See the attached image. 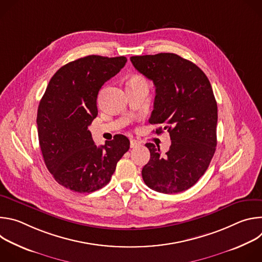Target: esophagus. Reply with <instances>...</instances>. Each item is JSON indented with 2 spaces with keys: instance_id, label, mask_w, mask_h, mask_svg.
I'll list each match as a JSON object with an SVG mask.
<instances>
[{
  "instance_id": "obj_1",
  "label": "esophagus",
  "mask_w": 262,
  "mask_h": 262,
  "mask_svg": "<svg viewBox=\"0 0 262 262\" xmlns=\"http://www.w3.org/2000/svg\"><path fill=\"white\" fill-rule=\"evenodd\" d=\"M140 145H141V142H140V141L135 140V139H132V140H130V147H132V148L139 147Z\"/></svg>"
}]
</instances>
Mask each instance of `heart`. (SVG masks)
<instances>
[{
	"instance_id": "1",
	"label": "heart",
	"mask_w": 262,
	"mask_h": 262,
	"mask_svg": "<svg viewBox=\"0 0 262 262\" xmlns=\"http://www.w3.org/2000/svg\"><path fill=\"white\" fill-rule=\"evenodd\" d=\"M140 81H143L140 77H133L128 83H132V82H140Z\"/></svg>"
}]
</instances>
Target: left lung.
<instances>
[{
	"label": "left lung",
	"mask_w": 262,
	"mask_h": 262,
	"mask_svg": "<svg viewBox=\"0 0 262 262\" xmlns=\"http://www.w3.org/2000/svg\"><path fill=\"white\" fill-rule=\"evenodd\" d=\"M130 61L156 86L149 123L163 124L171 138L164 156L160 146L145 144L150 160L143 167V180L159 193L183 192L205 173L215 151L217 106L211 85L196 64L176 54L134 56Z\"/></svg>",
	"instance_id": "left-lung-1"
}]
</instances>
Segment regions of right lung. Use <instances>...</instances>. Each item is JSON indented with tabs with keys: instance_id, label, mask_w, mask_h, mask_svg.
I'll use <instances>...</instances> for the list:
<instances>
[{
	"instance_id": "obj_1",
	"label": "right lung",
	"mask_w": 262,
	"mask_h": 262,
	"mask_svg": "<svg viewBox=\"0 0 262 262\" xmlns=\"http://www.w3.org/2000/svg\"><path fill=\"white\" fill-rule=\"evenodd\" d=\"M123 56L91 55L62 66L51 79L37 112V129L47 168L55 180L78 193H92L111 180L129 140L96 146L88 126L97 116L102 85L124 67Z\"/></svg>"
}]
</instances>
